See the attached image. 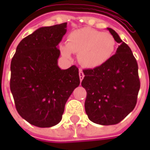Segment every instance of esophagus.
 <instances>
[{"label":"esophagus","mask_w":150,"mask_h":150,"mask_svg":"<svg viewBox=\"0 0 150 150\" xmlns=\"http://www.w3.org/2000/svg\"><path fill=\"white\" fill-rule=\"evenodd\" d=\"M79 79H80V81L83 80V79L84 77V74H83V72L81 70H79Z\"/></svg>","instance_id":"34e87169"}]
</instances>
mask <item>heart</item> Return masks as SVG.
Here are the masks:
<instances>
[{"label": "heart", "mask_w": 150, "mask_h": 150, "mask_svg": "<svg viewBox=\"0 0 150 150\" xmlns=\"http://www.w3.org/2000/svg\"><path fill=\"white\" fill-rule=\"evenodd\" d=\"M116 40L109 33H103L89 27L72 31L67 36V44L59 49L63 57L70 59L71 53L79 54V63L86 68L101 67L112 57Z\"/></svg>", "instance_id": "b5f03b06"}]
</instances>
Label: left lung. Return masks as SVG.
<instances>
[{
  "label": "left lung",
  "instance_id": "obj_1",
  "mask_svg": "<svg viewBox=\"0 0 150 150\" xmlns=\"http://www.w3.org/2000/svg\"><path fill=\"white\" fill-rule=\"evenodd\" d=\"M107 29L120 46L105 64L83 70L81 83L87 91L86 113L91 121L101 125L125 119L134 109L140 89L138 66L132 50L116 31Z\"/></svg>",
  "mask_w": 150,
  "mask_h": 150
}]
</instances>
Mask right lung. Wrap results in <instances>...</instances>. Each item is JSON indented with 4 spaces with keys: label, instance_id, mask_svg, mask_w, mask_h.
Listing matches in <instances>:
<instances>
[{
    "label": "right lung",
    "instance_id": "add662e5",
    "mask_svg": "<svg viewBox=\"0 0 150 150\" xmlns=\"http://www.w3.org/2000/svg\"><path fill=\"white\" fill-rule=\"evenodd\" d=\"M67 23L41 27L21 40L11 61L10 90L19 115L40 128L59 124L67 101L80 83L75 65L58 66V45Z\"/></svg>",
    "mask_w": 150,
    "mask_h": 150
}]
</instances>
